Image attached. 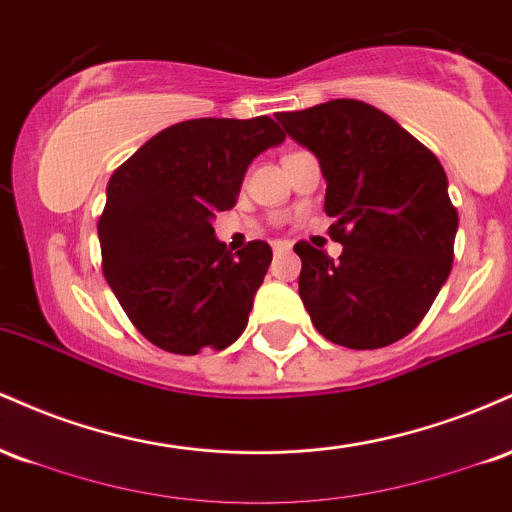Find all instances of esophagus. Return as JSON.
Here are the masks:
<instances>
[{"instance_id":"obj_1","label":"esophagus","mask_w":512,"mask_h":512,"mask_svg":"<svg viewBox=\"0 0 512 512\" xmlns=\"http://www.w3.org/2000/svg\"><path fill=\"white\" fill-rule=\"evenodd\" d=\"M272 250L274 252H289L291 250V243H289V240H274Z\"/></svg>"}]
</instances>
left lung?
Listing matches in <instances>:
<instances>
[{"mask_svg":"<svg viewBox=\"0 0 512 512\" xmlns=\"http://www.w3.org/2000/svg\"><path fill=\"white\" fill-rule=\"evenodd\" d=\"M313 151L327 182L334 262L296 243L298 293L315 330L346 349H380L414 330L448 281L457 211L448 175L424 144L373 105L337 98L276 113Z\"/></svg>","mask_w":512,"mask_h":512,"instance_id":"obj_1","label":"left lung"}]
</instances>
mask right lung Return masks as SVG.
<instances>
[{"label": "right lung", "instance_id": "right-lung-1", "mask_svg": "<svg viewBox=\"0 0 512 512\" xmlns=\"http://www.w3.org/2000/svg\"><path fill=\"white\" fill-rule=\"evenodd\" d=\"M286 139L272 117H202L163 129L115 170L98 221L103 274L132 325L170 354L231 346L248 325L272 248L233 255L214 236L245 170Z\"/></svg>", "mask_w": 512, "mask_h": 512}]
</instances>
